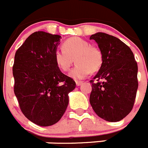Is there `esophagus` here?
Wrapping results in <instances>:
<instances>
[{
    "label": "esophagus",
    "instance_id": "esophagus-1",
    "mask_svg": "<svg viewBox=\"0 0 148 148\" xmlns=\"http://www.w3.org/2000/svg\"><path fill=\"white\" fill-rule=\"evenodd\" d=\"M75 84H76L77 86H81L83 84V82H82V81H76Z\"/></svg>",
    "mask_w": 148,
    "mask_h": 148
}]
</instances>
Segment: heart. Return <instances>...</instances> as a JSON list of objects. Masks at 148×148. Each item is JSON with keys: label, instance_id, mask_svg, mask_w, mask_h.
Wrapping results in <instances>:
<instances>
[{"label": "heart", "instance_id": "1", "mask_svg": "<svg viewBox=\"0 0 148 148\" xmlns=\"http://www.w3.org/2000/svg\"><path fill=\"white\" fill-rule=\"evenodd\" d=\"M76 65L69 75L75 80L85 78L90 72L98 71L103 63V56L100 49L90 45L89 42L78 37L67 39L63 43L62 49H57L54 60L60 70L68 71L73 61Z\"/></svg>", "mask_w": 148, "mask_h": 148}]
</instances>
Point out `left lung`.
<instances>
[{"label":"left lung","instance_id":"obj_1","mask_svg":"<svg viewBox=\"0 0 148 148\" xmlns=\"http://www.w3.org/2000/svg\"><path fill=\"white\" fill-rule=\"evenodd\" d=\"M95 40L103 56L93 79L90 103L95 113L108 121H119L132 110L138 89V66L130 48L113 35L97 32Z\"/></svg>","mask_w":148,"mask_h":148}]
</instances>
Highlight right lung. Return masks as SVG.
I'll return each mask as SVG.
<instances>
[{
    "label": "right lung",
    "mask_w": 148,
    "mask_h": 148,
    "mask_svg": "<svg viewBox=\"0 0 148 148\" xmlns=\"http://www.w3.org/2000/svg\"><path fill=\"white\" fill-rule=\"evenodd\" d=\"M61 36L38 31L30 35L15 56L14 92L21 110L29 121L47 127L58 122L66 111L73 78L54 60Z\"/></svg>",
    "instance_id": "right-lung-1"
}]
</instances>
